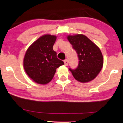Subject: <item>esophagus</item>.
<instances>
[{
  "label": "esophagus",
  "mask_w": 123,
  "mask_h": 123,
  "mask_svg": "<svg viewBox=\"0 0 123 123\" xmlns=\"http://www.w3.org/2000/svg\"><path fill=\"white\" fill-rule=\"evenodd\" d=\"M64 62V64L66 66H68V59H65Z\"/></svg>",
  "instance_id": "obj_1"
}]
</instances>
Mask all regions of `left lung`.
<instances>
[{"label":"left lung","instance_id":"obj_1","mask_svg":"<svg viewBox=\"0 0 123 123\" xmlns=\"http://www.w3.org/2000/svg\"><path fill=\"white\" fill-rule=\"evenodd\" d=\"M67 39L78 54L79 64L76 68H69L76 80L87 83L94 79L103 66L100 49L84 35L68 36Z\"/></svg>","mask_w":123,"mask_h":123}]
</instances>
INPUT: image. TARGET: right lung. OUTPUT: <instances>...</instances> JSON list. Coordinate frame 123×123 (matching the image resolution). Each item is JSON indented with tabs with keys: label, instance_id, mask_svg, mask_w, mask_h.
<instances>
[{
	"label": "right lung",
	"instance_id": "right-lung-1",
	"mask_svg": "<svg viewBox=\"0 0 123 123\" xmlns=\"http://www.w3.org/2000/svg\"><path fill=\"white\" fill-rule=\"evenodd\" d=\"M56 36L45 35L36 40L28 48L24 59V68L35 82L47 84L54 78L56 69L64 62L56 56L53 45Z\"/></svg>",
	"mask_w": 123,
	"mask_h": 123
}]
</instances>
